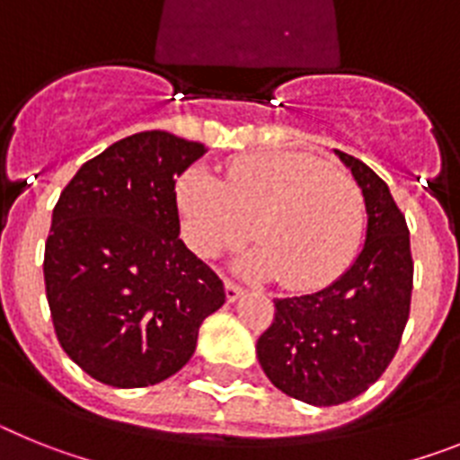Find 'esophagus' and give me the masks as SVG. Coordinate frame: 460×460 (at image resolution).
<instances>
[{
	"label": "esophagus",
	"instance_id": "1",
	"mask_svg": "<svg viewBox=\"0 0 460 460\" xmlns=\"http://www.w3.org/2000/svg\"><path fill=\"white\" fill-rule=\"evenodd\" d=\"M225 291H226V301L235 303V301H238V298L243 296V291H245V289H243L241 285H235L234 279H226V282H225Z\"/></svg>",
	"mask_w": 460,
	"mask_h": 460
}]
</instances>
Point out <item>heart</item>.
<instances>
[{"label": "heart", "mask_w": 460, "mask_h": 460, "mask_svg": "<svg viewBox=\"0 0 460 460\" xmlns=\"http://www.w3.org/2000/svg\"><path fill=\"white\" fill-rule=\"evenodd\" d=\"M178 208L190 247L206 259L261 243L241 261L254 278L282 275L289 289L333 282L357 254L363 197L349 175L305 153L238 157L219 181L191 169L178 182Z\"/></svg>", "instance_id": "1"}]
</instances>
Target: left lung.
Instances as JSON below:
<instances>
[{"mask_svg": "<svg viewBox=\"0 0 460 460\" xmlns=\"http://www.w3.org/2000/svg\"><path fill=\"white\" fill-rule=\"evenodd\" d=\"M366 203V243L324 289L275 298V319L259 335L257 358L282 394L331 407L377 382L401 345L412 296L410 231L386 182L361 159L335 150Z\"/></svg>", "mask_w": 460, "mask_h": 460, "instance_id": "8db88e82", "label": "left lung"}]
</instances>
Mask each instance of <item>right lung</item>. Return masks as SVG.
<instances>
[{"instance_id":"add662e5","label":"right lung","mask_w":460,"mask_h":460,"mask_svg":"<svg viewBox=\"0 0 460 460\" xmlns=\"http://www.w3.org/2000/svg\"><path fill=\"white\" fill-rule=\"evenodd\" d=\"M206 155L141 131L85 162L59 194L43 278L62 349L118 389L159 385L197 349L225 285L181 241L175 181Z\"/></svg>"}]
</instances>
